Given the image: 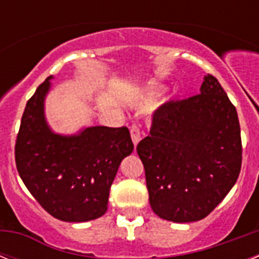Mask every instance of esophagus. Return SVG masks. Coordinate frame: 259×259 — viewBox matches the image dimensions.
<instances>
[{"mask_svg": "<svg viewBox=\"0 0 259 259\" xmlns=\"http://www.w3.org/2000/svg\"><path fill=\"white\" fill-rule=\"evenodd\" d=\"M130 136H132V141L134 146L138 145V142L141 141V129L138 125H133L130 127Z\"/></svg>", "mask_w": 259, "mask_h": 259, "instance_id": "1", "label": "esophagus"}]
</instances>
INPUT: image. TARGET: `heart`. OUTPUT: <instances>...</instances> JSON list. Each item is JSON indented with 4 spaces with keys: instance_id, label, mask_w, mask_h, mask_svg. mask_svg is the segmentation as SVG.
I'll return each mask as SVG.
<instances>
[{
    "instance_id": "b5f03b06",
    "label": "heart",
    "mask_w": 259,
    "mask_h": 259,
    "mask_svg": "<svg viewBox=\"0 0 259 259\" xmlns=\"http://www.w3.org/2000/svg\"><path fill=\"white\" fill-rule=\"evenodd\" d=\"M164 93V87L158 86V84H154V86H149L145 90L144 93V99L146 102H153L156 101L157 98H160Z\"/></svg>"
}]
</instances>
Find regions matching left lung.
<instances>
[{"mask_svg": "<svg viewBox=\"0 0 259 259\" xmlns=\"http://www.w3.org/2000/svg\"><path fill=\"white\" fill-rule=\"evenodd\" d=\"M156 215L176 223L205 218L241 172L237 110L221 83L205 75L200 94L162 105L137 146Z\"/></svg>", "mask_w": 259, "mask_h": 259, "instance_id": "left-lung-1", "label": "left lung"}]
</instances>
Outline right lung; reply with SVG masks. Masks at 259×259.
I'll return each mask as SVG.
<instances>
[{
  "label": "right lung",
  "instance_id": "obj_1",
  "mask_svg": "<svg viewBox=\"0 0 259 259\" xmlns=\"http://www.w3.org/2000/svg\"><path fill=\"white\" fill-rule=\"evenodd\" d=\"M54 76L37 87L24 110L16 141V165L32 196L63 222H89L107 211L119 164L133 152L127 127L90 126L59 134L46 118Z\"/></svg>",
  "mask_w": 259,
  "mask_h": 259
}]
</instances>
